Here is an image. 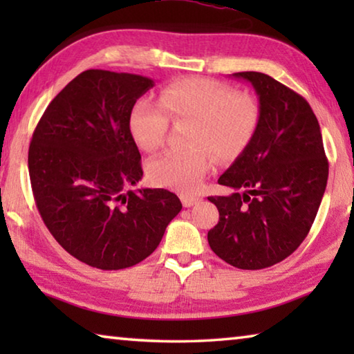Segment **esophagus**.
<instances>
[{
    "instance_id": "obj_1",
    "label": "esophagus",
    "mask_w": 354,
    "mask_h": 354,
    "mask_svg": "<svg viewBox=\"0 0 354 354\" xmlns=\"http://www.w3.org/2000/svg\"><path fill=\"white\" fill-rule=\"evenodd\" d=\"M181 201H183L184 207H190V206L196 205V203L200 201V198H198V196H194V195H181Z\"/></svg>"
}]
</instances>
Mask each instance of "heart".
I'll return each instance as SVG.
<instances>
[{
    "label": "heart",
    "instance_id": "1",
    "mask_svg": "<svg viewBox=\"0 0 354 354\" xmlns=\"http://www.w3.org/2000/svg\"><path fill=\"white\" fill-rule=\"evenodd\" d=\"M169 117L194 120L190 149H169L148 162V176L156 185L194 194L212 167V154L220 159L236 158L253 139L261 118L256 98L236 93L225 84L185 77L162 88L159 103L137 100L128 117L129 134L143 151H154L169 128Z\"/></svg>",
    "mask_w": 354,
    "mask_h": 354
}]
</instances>
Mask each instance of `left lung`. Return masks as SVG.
I'll return each instance as SVG.
<instances>
[{"label":"left lung","instance_id":"1","mask_svg":"<svg viewBox=\"0 0 354 354\" xmlns=\"http://www.w3.org/2000/svg\"><path fill=\"white\" fill-rule=\"evenodd\" d=\"M253 86L261 118L253 139L209 196L220 218L207 242L220 259L261 270L290 256L306 239L326 189L328 159L320 124L301 95L257 71L232 75Z\"/></svg>","mask_w":354,"mask_h":354}]
</instances>
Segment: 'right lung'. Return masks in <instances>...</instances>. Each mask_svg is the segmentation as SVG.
<instances>
[{
  "mask_svg": "<svg viewBox=\"0 0 354 354\" xmlns=\"http://www.w3.org/2000/svg\"><path fill=\"white\" fill-rule=\"evenodd\" d=\"M154 86L147 76L86 70L41 115L28 167L41 220L76 259L101 270L133 267L153 253L183 209L143 176L128 117Z\"/></svg>",
  "mask_w": 354,
  "mask_h": 354,
  "instance_id": "right-lung-1",
  "label": "right lung"
}]
</instances>
